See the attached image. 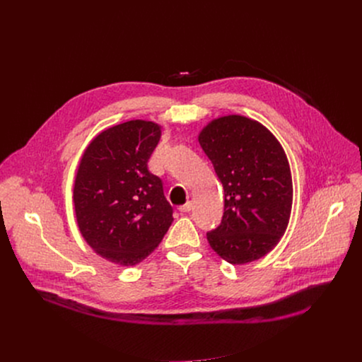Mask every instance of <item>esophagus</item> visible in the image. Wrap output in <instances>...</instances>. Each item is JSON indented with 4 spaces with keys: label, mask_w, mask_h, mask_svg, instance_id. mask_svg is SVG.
Masks as SVG:
<instances>
[{
    "label": "esophagus",
    "mask_w": 362,
    "mask_h": 362,
    "mask_svg": "<svg viewBox=\"0 0 362 362\" xmlns=\"http://www.w3.org/2000/svg\"><path fill=\"white\" fill-rule=\"evenodd\" d=\"M190 209H192V202H186L185 204L179 206V211H180L182 214H187V212H190Z\"/></svg>",
    "instance_id": "esophagus-1"
}]
</instances>
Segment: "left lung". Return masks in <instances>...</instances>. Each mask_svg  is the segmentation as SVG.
Masks as SVG:
<instances>
[{"mask_svg":"<svg viewBox=\"0 0 362 362\" xmlns=\"http://www.w3.org/2000/svg\"><path fill=\"white\" fill-rule=\"evenodd\" d=\"M199 143L225 193L222 222L206 233L211 247L232 265L259 259L284 236L292 209L282 146L265 126L238 115L212 120Z\"/></svg>","mask_w":362,"mask_h":362,"instance_id":"left-lung-1","label":"left lung"}]
</instances>
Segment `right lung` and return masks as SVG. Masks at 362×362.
<instances>
[{
	"mask_svg": "<svg viewBox=\"0 0 362 362\" xmlns=\"http://www.w3.org/2000/svg\"><path fill=\"white\" fill-rule=\"evenodd\" d=\"M160 126L130 120L97 134L84 150L74 180L78 229L105 259L134 267L156 249L173 222L162 179L147 162Z\"/></svg>",
	"mask_w": 362,
	"mask_h": 362,
	"instance_id": "1",
	"label": "right lung"
}]
</instances>
